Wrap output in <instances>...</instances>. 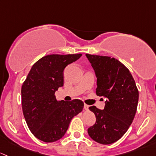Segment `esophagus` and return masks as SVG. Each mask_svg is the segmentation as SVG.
<instances>
[{"label":"esophagus","mask_w":156,"mask_h":156,"mask_svg":"<svg viewBox=\"0 0 156 156\" xmlns=\"http://www.w3.org/2000/svg\"><path fill=\"white\" fill-rule=\"evenodd\" d=\"M89 105H87V104H84V110H89Z\"/></svg>","instance_id":"esophagus-1"}]
</instances>
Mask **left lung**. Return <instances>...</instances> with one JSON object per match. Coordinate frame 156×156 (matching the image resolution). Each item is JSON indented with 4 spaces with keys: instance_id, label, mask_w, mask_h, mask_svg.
<instances>
[{
    "instance_id": "left-lung-1",
    "label": "left lung",
    "mask_w": 156,
    "mask_h": 156,
    "mask_svg": "<svg viewBox=\"0 0 156 156\" xmlns=\"http://www.w3.org/2000/svg\"><path fill=\"white\" fill-rule=\"evenodd\" d=\"M97 78L96 94L107 99L104 110L91 106L96 122L88 129L89 137L99 144H111L122 137L137 111L139 93L128 69L108 56L86 54Z\"/></svg>"
}]
</instances>
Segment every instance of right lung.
<instances>
[{"label": "right lung", "instance_id": "add662e5", "mask_svg": "<svg viewBox=\"0 0 156 156\" xmlns=\"http://www.w3.org/2000/svg\"><path fill=\"white\" fill-rule=\"evenodd\" d=\"M82 54L49 55L30 69L22 87L24 117L32 134L46 143L61 139L73 116L83 110L82 101L56 100L55 93L64 85L63 72Z\"/></svg>", "mask_w": 156, "mask_h": 156}]
</instances>
